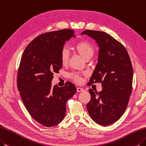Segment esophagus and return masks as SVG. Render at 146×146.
<instances>
[{"instance_id":"34e87169","label":"esophagus","mask_w":146,"mask_h":146,"mask_svg":"<svg viewBox=\"0 0 146 146\" xmlns=\"http://www.w3.org/2000/svg\"><path fill=\"white\" fill-rule=\"evenodd\" d=\"M84 90L83 88H81V87H77V91L78 92H83Z\"/></svg>"}]
</instances>
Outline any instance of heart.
I'll return each mask as SVG.
<instances>
[{
  "label": "heart",
  "instance_id": "1",
  "mask_svg": "<svg viewBox=\"0 0 146 146\" xmlns=\"http://www.w3.org/2000/svg\"><path fill=\"white\" fill-rule=\"evenodd\" d=\"M74 48L75 51H77L84 59L86 60L91 58L95 52L94 47L89 42L85 41V40L77 43L74 46ZM69 58V53L68 49L66 47H63L60 53V60L63 65H65L68 62ZM69 76L77 82H80L81 81L80 75L77 73H72L70 74Z\"/></svg>",
  "mask_w": 146,
  "mask_h": 146
}]
</instances>
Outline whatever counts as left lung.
Segmentation results:
<instances>
[{
  "instance_id": "obj_1",
  "label": "left lung",
  "mask_w": 146,
  "mask_h": 146,
  "mask_svg": "<svg viewBox=\"0 0 146 146\" xmlns=\"http://www.w3.org/2000/svg\"><path fill=\"white\" fill-rule=\"evenodd\" d=\"M100 47L98 63L89 84L101 83L102 90L95 92L89 89L91 96L87 109L92 119L102 126L114 123L123 114L132 89L133 69L125 46L109 34L86 30Z\"/></svg>"
}]
</instances>
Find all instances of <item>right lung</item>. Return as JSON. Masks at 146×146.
<instances>
[{
  "label": "right lung",
  "mask_w": 146,
  "mask_h": 146,
  "mask_svg": "<svg viewBox=\"0 0 146 146\" xmlns=\"http://www.w3.org/2000/svg\"><path fill=\"white\" fill-rule=\"evenodd\" d=\"M72 37L75 36L71 29L42 34L29 44L21 57L17 88L29 113L46 127L56 126L63 120L66 102L77 92L69 81L61 87L51 86L53 74L62 67L61 51Z\"/></svg>",
  "instance_id": "add662e5"
}]
</instances>
